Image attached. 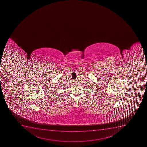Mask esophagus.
<instances>
[{
  "mask_svg": "<svg viewBox=\"0 0 147 147\" xmlns=\"http://www.w3.org/2000/svg\"><path fill=\"white\" fill-rule=\"evenodd\" d=\"M74 84H75V83H74Z\"/></svg>",
  "mask_w": 147,
  "mask_h": 147,
  "instance_id": "obj_1",
  "label": "esophagus"
}]
</instances>
